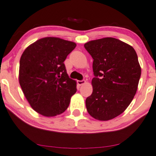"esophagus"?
<instances>
[{"mask_svg": "<svg viewBox=\"0 0 156 156\" xmlns=\"http://www.w3.org/2000/svg\"><path fill=\"white\" fill-rule=\"evenodd\" d=\"M77 83L79 85V86H82V85H83V84L86 83V80H78V81H77Z\"/></svg>", "mask_w": 156, "mask_h": 156, "instance_id": "obj_1", "label": "esophagus"}]
</instances>
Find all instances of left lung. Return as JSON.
<instances>
[{
	"label": "left lung",
	"mask_w": 156,
	"mask_h": 156,
	"mask_svg": "<svg viewBox=\"0 0 156 156\" xmlns=\"http://www.w3.org/2000/svg\"><path fill=\"white\" fill-rule=\"evenodd\" d=\"M84 47L94 59L95 76L86 109L96 119H114L125 112L137 92L141 75L137 53L130 45L113 37L90 41Z\"/></svg>",
	"instance_id": "obj_1"
}]
</instances>
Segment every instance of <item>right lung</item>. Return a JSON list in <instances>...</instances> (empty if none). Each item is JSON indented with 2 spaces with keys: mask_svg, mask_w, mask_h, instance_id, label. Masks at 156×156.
Wrapping results in <instances>:
<instances>
[{
  "mask_svg": "<svg viewBox=\"0 0 156 156\" xmlns=\"http://www.w3.org/2000/svg\"><path fill=\"white\" fill-rule=\"evenodd\" d=\"M76 47L58 37H44L23 51L19 65V83L33 109L44 117L66 111L76 94V81L69 78L64 61Z\"/></svg>",
  "mask_w": 156,
  "mask_h": 156,
  "instance_id": "add662e5",
  "label": "right lung"
}]
</instances>
